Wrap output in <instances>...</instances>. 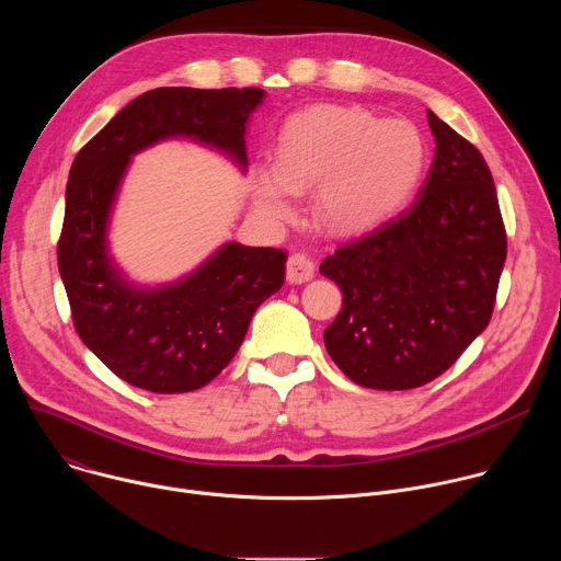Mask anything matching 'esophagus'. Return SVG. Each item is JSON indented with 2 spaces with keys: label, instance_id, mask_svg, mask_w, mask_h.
<instances>
[{
  "label": "esophagus",
  "instance_id": "1",
  "mask_svg": "<svg viewBox=\"0 0 561 561\" xmlns=\"http://www.w3.org/2000/svg\"><path fill=\"white\" fill-rule=\"evenodd\" d=\"M314 275V262L304 253H293L286 264V279L290 284L308 282Z\"/></svg>",
  "mask_w": 561,
  "mask_h": 561
}]
</instances>
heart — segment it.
<instances>
[{
  "label": "heart",
  "instance_id": "1",
  "mask_svg": "<svg viewBox=\"0 0 561 561\" xmlns=\"http://www.w3.org/2000/svg\"><path fill=\"white\" fill-rule=\"evenodd\" d=\"M424 157V139L407 119H377L357 106H312L284 126L275 169L257 173L255 204L271 219L286 217L293 195L317 183V217L337 232L364 230L411 197Z\"/></svg>",
  "mask_w": 561,
  "mask_h": 561
}]
</instances>
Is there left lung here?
<instances>
[{
  "label": "left lung",
  "mask_w": 561,
  "mask_h": 561,
  "mask_svg": "<svg viewBox=\"0 0 561 561\" xmlns=\"http://www.w3.org/2000/svg\"><path fill=\"white\" fill-rule=\"evenodd\" d=\"M428 124L437 148L415 202L319 266L344 295L327 351L366 388L439 377L489 327L497 299L506 226L491 169L431 111Z\"/></svg>",
  "instance_id": "obj_1"
}]
</instances>
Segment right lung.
I'll return each instance as SVG.
<instances>
[{"instance_id": "1", "label": "right lung", "mask_w": 561, "mask_h": 561, "mask_svg": "<svg viewBox=\"0 0 561 561\" xmlns=\"http://www.w3.org/2000/svg\"><path fill=\"white\" fill-rule=\"evenodd\" d=\"M262 89H154L77 152L66 184L57 266L72 327L117 377L150 392L213 381L242 346L260 304L284 284L286 251L226 244L197 273L157 290L128 286L106 255V221L133 152L191 135L247 167V119Z\"/></svg>"}]
</instances>
